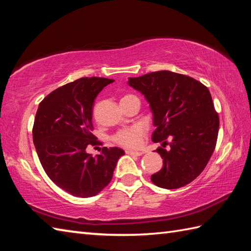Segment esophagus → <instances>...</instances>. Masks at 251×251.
I'll return each instance as SVG.
<instances>
[{
    "label": "esophagus",
    "mask_w": 251,
    "mask_h": 251,
    "mask_svg": "<svg viewBox=\"0 0 251 251\" xmlns=\"http://www.w3.org/2000/svg\"><path fill=\"white\" fill-rule=\"evenodd\" d=\"M126 154H129V155H136V156H141L143 152L140 151H131V150H126Z\"/></svg>",
    "instance_id": "1"
}]
</instances>
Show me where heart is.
<instances>
[{
    "mask_svg": "<svg viewBox=\"0 0 251 251\" xmlns=\"http://www.w3.org/2000/svg\"><path fill=\"white\" fill-rule=\"evenodd\" d=\"M131 97H135L134 95H125L122 100L128 99ZM143 135V129L140 126H132L129 128L121 129L116 132V134L112 137V140H113L116 145L124 148H129V149H135L138 148L141 142V138Z\"/></svg>",
    "mask_w": 251,
    "mask_h": 251,
    "instance_id": "1",
    "label": "heart"
}]
</instances>
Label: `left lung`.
<instances>
[{"label":"left lung","instance_id":"1","mask_svg":"<svg viewBox=\"0 0 251 251\" xmlns=\"http://www.w3.org/2000/svg\"><path fill=\"white\" fill-rule=\"evenodd\" d=\"M128 84L150 103L156 126L152 140L163 142L156 150L163 168L152 182L168 190L189 184L205 169L218 139L219 115L209 90L193 77L165 70L129 77Z\"/></svg>","mask_w":251,"mask_h":251}]
</instances>
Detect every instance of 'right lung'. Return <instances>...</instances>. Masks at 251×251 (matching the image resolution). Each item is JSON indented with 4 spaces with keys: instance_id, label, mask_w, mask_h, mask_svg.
I'll use <instances>...</instances> for the list:
<instances>
[{
    "instance_id": "right-lung-1",
    "label": "right lung",
    "mask_w": 251,
    "mask_h": 251,
    "mask_svg": "<svg viewBox=\"0 0 251 251\" xmlns=\"http://www.w3.org/2000/svg\"><path fill=\"white\" fill-rule=\"evenodd\" d=\"M114 79L82 77L55 89L41 101L33 129V143L46 175L59 188L77 197H92L113 177L120 148H102L97 155L86 152L101 145L93 135V106L98 94Z\"/></svg>"
}]
</instances>
